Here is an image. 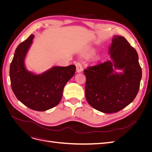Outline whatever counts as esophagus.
<instances>
[{
	"instance_id": "obj_1",
	"label": "esophagus",
	"mask_w": 152,
	"mask_h": 152,
	"mask_svg": "<svg viewBox=\"0 0 152 152\" xmlns=\"http://www.w3.org/2000/svg\"><path fill=\"white\" fill-rule=\"evenodd\" d=\"M75 66H76V70L77 73H80L82 70H83V68H82V64L80 62H77L75 63Z\"/></svg>"
}]
</instances>
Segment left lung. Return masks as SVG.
Masks as SVG:
<instances>
[{
    "instance_id": "1",
    "label": "left lung",
    "mask_w": 152,
    "mask_h": 152,
    "mask_svg": "<svg viewBox=\"0 0 152 152\" xmlns=\"http://www.w3.org/2000/svg\"><path fill=\"white\" fill-rule=\"evenodd\" d=\"M109 48L112 60H107L84 70L86 77V98L99 112L112 113L120 111L134 99L142 77L138 55L122 36H114ZM113 67L123 70L114 72Z\"/></svg>"
}]
</instances>
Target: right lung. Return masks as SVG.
Instances as JSON below:
<instances>
[{
    "label": "right lung",
    "instance_id": "1",
    "mask_svg": "<svg viewBox=\"0 0 152 152\" xmlns=\"http://www.w3.org/2000/svg\"><path fill=\"white\" fill-rule=\"evenodd\" d=\"M34 37L31 34L17 47L10 75L12 90L17 99L29 108L42 112L60 102L64 87L74 75L76 67L74 65L53 66L39 75L27 70L24 61Z\"/></svg>",
    "mask_w": 152,
    "mask_h": 152
}]
</instances>
